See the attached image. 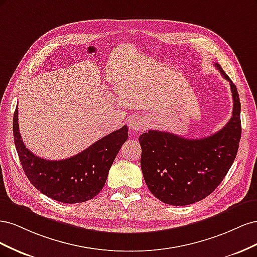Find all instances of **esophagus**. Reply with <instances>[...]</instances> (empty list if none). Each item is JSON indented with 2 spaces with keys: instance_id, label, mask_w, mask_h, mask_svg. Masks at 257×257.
Returning a JSON list of instances; mask_svg holds the SVG:
<instances>
[{
  "instance_id": "34e87169",
  "label": "esophagus",
  "mask_w": 257,
  "mask_h": 257,
  "mask_svg": "<svg viewBox=\"0 0 257 257\" xmlns=\"http://www.w3.org/2000/svg\"><path fill=\"white\" fill-rule=\"evenodd\" d=\"M130 127L134 132L141 131L146 127V120L143 116H133V118L130 120Z\"/></svg>"
}]
</instances>
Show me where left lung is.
<instances>
[{"mask_svg": "<svg viewBox=\"0 0 257 257\" xmlns=\"http://www.w3.org/2000/svg\"><path fill=\"white\" fill-rule=\"evenodd\" d=\"M214 65L229 81L234 100L226 125L198 139L155 130L139 136L146 184L165 204L186 206L204 199L219 186L236 159L241 137L239 94L220 64Z\"/></svg>", "mask_w": 257, "mask_h": 257, "instance_id": "1", "label": "left lung"}]
</instances>
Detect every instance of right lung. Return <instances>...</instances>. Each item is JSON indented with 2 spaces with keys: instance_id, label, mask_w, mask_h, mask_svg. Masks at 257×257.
I'll use <instances>...</instances> for the list:
<instances>
[{
  "instance_id": "1",
  "label": "right lung",
  "mask_w": 257,
  "mask_h": 257,
  "mask_svg": "<svg viewBox=\"0 0 257 257\" xmlns=\"http://www.w3.org/2000/svg\"><path fill=\"white\" fill-rule=\"evenodd\" d=\"M13 131L21 166L31 183L46 196L65 204L83 203L97 195L128 136L127 126L124 125L72 158L49 161L36 157L23 144L18 108L14 113Z\"/></svg>"
}]
</instances>
